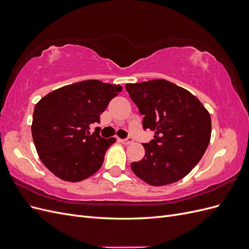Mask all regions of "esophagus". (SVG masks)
<instances>
[{"mask_svg": "<svg viewBox=\"0 0 249 249\" xmlns=\"http://www.w3.org/2000/svg\"><path fill=\"white\" fill-rule=\"evenodd\" d=\"M133 138L132 137H127L126 139H120V142L124 143V144L127 145V144H131V143H133Z\"/></svg>", "mask_w": 249, "mask_h": 249, "instance_id": "esophagus-1", "label": "esophagus"}]
</instances>
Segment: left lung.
I'll use <instances>...</instances> for the list:
<instances>
[{"label":"left lung","instance_id":"8db88e82","mask_svg":"<svg viewBox=\"0 0 249 249\" xmlns=\"http://www.w3.org/2000/svg\"><path fill=\"white\" fill-rule=\"evenodd\" d=\"M126 91L143 117L144 130L154 139L144 143L145 156L131 168L152 186L185 178L205 154L212 123L208 110L188 90L164 79L126 84Z\"/></svg>","mask_w":249,"mask_h":249}]
</instances>
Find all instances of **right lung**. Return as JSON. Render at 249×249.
<instances>
[{
  "label": "right lung",
  "mask_w": 249,
  "mask_h": 249,
  "mask_svg": "<svg viewBox=\"0 0 249 249\" xmlns=\"http://www.w3.org/2000/svg\"><path fill=\"white\" fill-rule=\"evenodd\" d=\"M122 90L120 85L87 80L58 88L35 105L34 144L44 166L57 178L80 182L101 168L116 139L90 134V124L100 123V115Z\"/></svg>",
  "instance_id": "right-lung-1"
}]
</instances>
